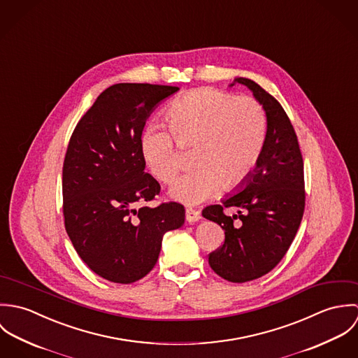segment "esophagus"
<instances>
[{
  "label": "esophagus",
  "mask_w": 358,
  "mask_h": 358,
  "mask_svg": "<svg viewBox=\"0 0 358 358\" xmlns=\"http://www.w3.org/2000/svg\"><path fill=\"white\" fill-rule=\"evenodd\" d=\"M185 213H186V220H187L189 223L199 222L200 217H201L200 212L196 210V209H193V208H186V212H185Z\"/></svg>",
  "instance_id": "obj_1"
}]
</instances>
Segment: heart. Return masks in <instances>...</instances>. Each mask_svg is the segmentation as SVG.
Returning <instances> with one entry per match:
<instances>
[{
	"label": "heart",
	"instance_id": "1",
	"mask_svg": "<svg viewBox=\"0 0 358 358\" xmlns=\"http://www.w3.org/2000/svg\"><path fill=\"white\" fill-rule=\"evenodd\" d=\"M166 131L152 125L139 139L141 155L154 178L171 183L183 165L182 149L193 148L196 166L171 187L185 204L203 203L222 187L234 192L252 176L267 139V118L252 96H236L216 88H199L171 103L164 111Z\"/></svg>",
	"mask_w": 358,
	"mask_h": 358
}]
</instances>
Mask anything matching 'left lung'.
Wrapping results in <instances>:
<instances>
[{
	"label": "left lung",
	"instance_id": "1",
	"mask_svg": "<svg viewBox=\"0 0 358 358\" xmlns=\"http://www.w3.org/2000/svg\"><path fill=\"white\" fill-rule=\"evenodd\" d=\"M260 103L267 117L262 158L245 187L203 216L224 230L223 244L208 255L212 270L230 282H247L271 271L289 250L305 212L303 158L289 117L278 101L255 81L236 78ZM239 213L227 217L226 207Z\"/></svg>",
	"mask_w": 358,
	"mask_h": 358
}]
</instances>
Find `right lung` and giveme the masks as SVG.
<instances>
[{"instance_id":"obj_1","label":"right lung","mask_w":358,"mask_h":358,"mask_svg":"<svg viewBox=\"0 0 358 358\" xmlns=\"http://www.w3.org/2000/svg\"><path fill=\"white\" fill-rule=\"evenodd\" d=\"M178 90L111 85L70 138L62 176L64 227L84 263L111 282L143 278L157 263L162 236L185 223V206L179 203L146 205L161 186L145 172L139 149L154 107Z\"/></svg>"}]
</instances>
